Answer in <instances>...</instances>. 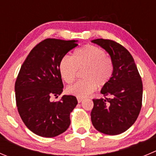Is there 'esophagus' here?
<instances>
[{"instance_id": "obj_1", "label": "esophagus", "mask_w": 156, "mask_h": 156, "mask_svg": "<svg viewBox=\"0 0 156 156\" xmlns=\"http://www.w3.org/2000/svg\"><path fill=\"white\" fill-rule=\"evenodd\" d=\"M82 100H83V98H78V97H77V101H78V103H81V101H82Z\"/></svg>"}]
</instances>
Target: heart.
Returning <instances> with one entry per match:
<instances>
[{
	"label": "heart",
	"instance_id": "1",
	"mask_svg": "<svg viewBox=\"0 0 156 156\" xmlns=\"http://www.w3.org/2000/svg\"><path fill=\"white\" fill-rule=\"evenodd\" d=\"M58 70L63 81L72 84L81 72V81L67 87L69 94L84 98L93 93L97 85L105 86L113 73V63L105 51L94 45H87L75 51L72 57L65 55L61 58Z\"/></svg>",
	"mask_w": 156,
	"mask_h": 156
}]
</instances>
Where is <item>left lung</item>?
Masks as SVG:
<instances>
[{
  "label": "left lung",
  "mask_w": 156,
  "mask_h": 156,
  "mask_svg": "<svg viewBox=\"0 0 156 156\" xmlns=\"http://www.w3.org/2000/svg\"><path fill=\"white\" fill-rule=\"evenodd\" d=\"M113 63L111 78L101 90L104 98H94L90 113L95 129L107 135L127 130L136 120L143 101V82L132 55L114 40L97 39Z\"/></svg>",
  "instance_id": "1"
}]
</instances>
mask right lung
Wrapping results in <instances>:
<instances>
[{"label":"right lung","instance_id":"add662e5","mask_svg":"<svg viewBox=\"0 0 156 156\" xmlns=\"http://www.w3.org/2000/svg\"><path fill=\"white\" fill-rule=\"evenodd\" d=\"M78 45L75 40L48 38L30 51L21 66L15 82L16 107L24 124L36 135L56 136L70 125L76 98L64 95L58 102L52 98L63 90L60 60Z\"/></svg>","mask_w":156,"mask_h":156}]
</instances>
